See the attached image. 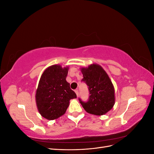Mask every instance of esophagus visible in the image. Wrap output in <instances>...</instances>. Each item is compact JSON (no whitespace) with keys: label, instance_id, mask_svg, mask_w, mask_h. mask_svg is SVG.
Returning <instances> with one entry per match:
<instances>
[{"label":"esophagus","instance_id":"34e87169","mask_svg":"<svg viewBox=\"0 0 154 154\" xmlns=\"http://www.w3.org/2000/svg\"><path fill=\"white\" fill-rule=\"evenodd\" d=\"M74 92H76V95H77V96H78V95H79V92H78V91L76 89V90H75L74 91Z\"/></svg>","mask_w":154,"mask_h":154}]
</instances>
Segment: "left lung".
<instances>
[{
    "label": "left lung",
    "instance_id": "8db88e82",
    "mask_svg": "<svg viewBox=\"0 0 154 154\" xmlns=\"http://www.w3.org/2000/svg\"><path fill=\"white\" fill-rule=\"evenodd\" d=\"M83 78L89 91L87 102L79 98L87 112L96 116L105 114L115 103L114 88L108 74L100 65L93 63L88 67L81 68Z\"/></svg>",
    "mask_w": 154,
    "mask_h": 154
}]
</instances>
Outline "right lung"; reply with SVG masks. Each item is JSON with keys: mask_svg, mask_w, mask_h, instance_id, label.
Segmentation results:
<instances>
[{"mask_svg": "<svg viewBox=\"0 0 154 154\" xmlns=\"http://www.w3.org/2000/svg\"><path fill=\"white\" fill-rule=\"evenodd\" d=\"M69 67L53 65L42 74L36 91L37 109L41 116L48 120L56 119L63 115L70 100L76 94L66 81Z\"/></svg>", "mask_w": 154, "mask_h": 154, "instance_id": "obj_1", "label": "right lung"}]
</instances>
